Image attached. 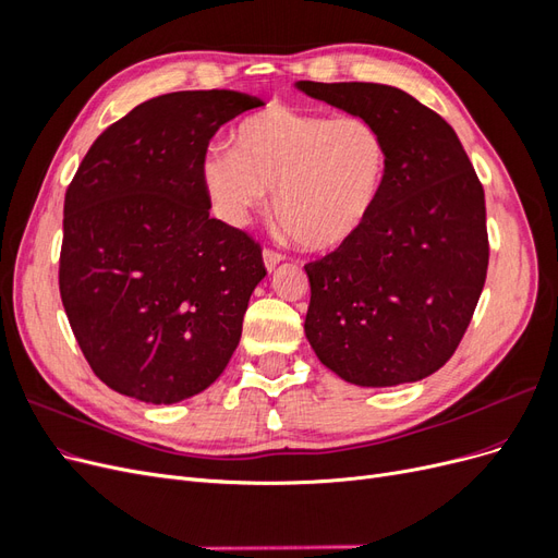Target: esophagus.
Instances as JSON below:
<instances>
[{"label": "esophagus", "instance_id": "1", "mask_svg": "<svg viewBox=\"0 0 558 558\" xmlns=\"http://www.w3.org/2000/svg\"><path fill=\"white\" fill-rule=\"evenodd\" d=\"M283 260V256L279 251H275V248H265L263 251V263H265V267L269 269V272H272V269L279 265Z\"/></svg>", "mask_w": 558, "mask_h": 558}]
</instances>
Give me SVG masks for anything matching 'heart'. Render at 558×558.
I'll return each mask as SVG.
<instances>
[{
    "instance_id": "b5f03b06",
    "label": "heart",
    "mask_w": 558,
    "mask_h": 558,
    "mask_svg": "<svg viewBox=\"0 0 558 558\" xmlns=\"http://www.w3.org/2000/svg\"><path fill=\"white\" fill-rule=\"evenodd\" d=\"M234 148H211L202 179L216 209L234 226L263 211L275 189V214L310 251L344 244L373 216L388 172V148L361 116L267 107L232 134Z\"/></svg>"
}]
</instances>
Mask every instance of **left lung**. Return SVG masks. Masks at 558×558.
I'll return each instance as SVG.
<instances>
[{
	"label": "left lung",
	"instance_id": "1",
	"mask_svg": "<svg viewBox=\"0 0 558 558\" xmlns=\"http://www.w3.org/2000/svg\"><path fill=\"white\" fill-rule=\"evenodd\" d=\"M295 88L367 118L388 148L373 216L305 265V332L318 361L356 386L437 373L463 340L488 267L484 189L453 128L400 88L298 81Z\"/></svg>",
	"mask_w": 558,
	"mask_h": 558
}]
</instances>
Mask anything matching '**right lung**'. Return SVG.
<instances>
[{
  "instance_id": "obj_1",
  "label": "right lung",
  "mask_w": 558,
  "mask_h": 558,
  "mask_svg": "<svg viewBox=\"0 0 558 558\" xmlns=\"http://www.w3.org/2000/svg\"><path fill=\"white\" fill-rule=\"evenodd\" d=\"M263 99L181 90L109 125L64 195L60 295L93 373L113 391L172 404L197 396L240 344L260 246L209 218V140Z\"/></svg>"
}]
</instances>
